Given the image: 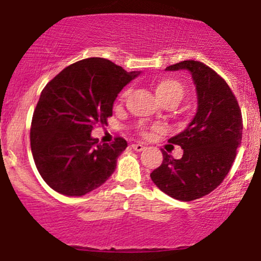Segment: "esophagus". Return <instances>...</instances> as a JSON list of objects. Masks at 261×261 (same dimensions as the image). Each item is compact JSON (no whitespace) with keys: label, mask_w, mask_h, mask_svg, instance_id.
I'll list each match as a JSON object with an SVG mask.
<instances>
[{"label":"esophagus","mask_w":261,"mask_h":261,"mask_svg":"<svg viewBox=\"0 0 261 261\" xmlns=\"http://www.w3.org/2000/svg\"><path fill=\"white\" fill-rule=\"evenodd\" d=\"M144 147L143 144H141V143H134L133 144V149L134 150H136V151H142V150H144Z\"/></svg>","instance_id":"34e87169"}]
</instances>
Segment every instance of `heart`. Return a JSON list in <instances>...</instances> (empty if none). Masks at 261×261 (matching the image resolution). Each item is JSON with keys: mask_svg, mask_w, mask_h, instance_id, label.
Here are the masks:
<instances>
[{"mask_svg": "<svg viewBox=\"0 0 261 261\" xmlns=\"http://www.w3.org/2000/svg\"><path fill=\"white\" fill-rule=\"evenodd\" d=\"M154 91L159 100L165 102H176L178 103L184 96V87L179 81L170 75H161L154 82Z\"/></svg>", "mask_w": 261, "mask_h": 261, "instance_id": "obj_1", "label": "heart"}]
</instances>
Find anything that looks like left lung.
I'll return each instance as SVG.
<instances>
[{
    "mask_svg": "<svg viewBox=\"0 0 261 261\" xmlns=\"http://www.w3.org/2000/svg\"><path fill=\"white\" fill-rule=\"evenodd\" d=\"M190 72L197 95V110L182 133L169 142L183 149L174 159L163 150V164L150 173L161 191L180 201L200 199L216 189L236 158L242 141V114L226 82L203 62L186 60L166 71Z\"/></svg>",
    "mask_w": 261,
    "mask_h": 261,
    "instance_id": "1",
    "label": "left lung"
}]
</instances>
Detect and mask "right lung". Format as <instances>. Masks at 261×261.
I'll return each mask as SVG.
<instances>
[{"instance_id":"right-lung-1","label":"right lung","mask_w":261,"mask_h":261,"mask_svg":"<svg viewBox=\"0 0 261 261\" xmlns=\"http://www.w3.org/2000/svg\"><path fill=\"white\" fill-rule=\"evenodd\" d=\"M141 72H126L102 58H89L64 68L43 89L32 117L31 150L39 174L66 196H83L113 174L127 147L91 136L96 124H107L125 85Z\"/></svg>"}]
</instances>
